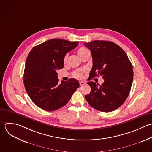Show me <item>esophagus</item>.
Returning <instances> with one entry per match:
<instances>
[{
  "label": "esophagus",
  "instance_id": "1",
  "mask_svg": "<svg viewBox=\"0 0 152 152\" xmlns=\"http://www.w3.org/2000/svg\"><path fill=\"white\" fill-rule=\"evenodd\" d=\"M86 84V83L84 82V81H80V86H83V85H84Z\"/></svg>",
  "mask_w": 152,
  "mask_h": 152
}]
</instances>
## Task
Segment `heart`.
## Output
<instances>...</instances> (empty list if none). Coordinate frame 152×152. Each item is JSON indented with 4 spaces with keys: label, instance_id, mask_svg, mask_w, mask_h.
<instances>
[{
    "label": "heart",
    "instance_id": "heart-1",
    "mask_svg": "<svg viewBox=\"0 0 152 152\" xmlns=\"http://www.w3.org/2000/svg\"><path fill=\"white\" fill-rule=\"evenodd\" d=\"M86 50H87V49H86V48H80V49L78 50V55H80V54H81L82 53H83V52H84V51H86ZM66 59V56H65V58H64V61H65ZM74 76H75V77H77V78H80V77H81V72L79 71H75V72H74Z\"/></svg>",
    "mask_w": 152,
    "mask_h": 152
}]
</instances>
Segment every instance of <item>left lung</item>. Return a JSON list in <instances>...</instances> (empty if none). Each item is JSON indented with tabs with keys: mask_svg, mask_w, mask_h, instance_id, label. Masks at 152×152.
I'll return each mask as SVG.
<instances>
[{
	"mask_svg": "<svg viewBox=\"0 0 152 152\" xmlns=\"http://www.w3.org/2000/svg\"><path fill=\"white\" fill-rule=\"evenodd\" d=\"M91 53L93 66L89 77L102 76L100 85L87 82L90 93L86 96L88 104L104 112L113 111L126 100L133 80L132 65L124 50L109 41L94 40L84 44Z\"/></svg>",
	"mask_w": 152,
	"mask_h": 152,
	"instance_id": "1",
	"label": "left lung"
}]
</instances>
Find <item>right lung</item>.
I'll use <instances>...</instances> for the list:
<instances>
[{
  "label": "right lung",
  "instance_id": "right-lung-1",
  "mask_svg": "<svg viewBox=\"0 0 152 152\" xmlns=\"http://www.w3.org/2000/svg\"><path fill=\"white\" fill-rule=\"evenodd\" d=\"M78 45L53 39L34 47L26 62L24 84L31 100L40 108L53 111L65 106L79 87L78 80L71 78L59 83L57 71L64 67L65 55Z\"/></svg>",
  "mask_w": 152,
  "mask_h": 152
}]
</instances>
